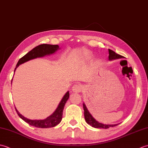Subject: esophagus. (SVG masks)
Here are the masks:
<instances>
[{
  "mask_svg": "<svg viewBox=\"0 0 148 148\" xmlns=\"http://www.w3.org/2000/svg\"><path fill=\"white\" fill-rule=\"evenodd\" d=\"M83 88V87L82 85H81V84H74V85L72 86V90L74 92L79 93L82 91Z\"/></svg>",
  "mask_w": 148,
  "mask_h": 148,
  "instance_id": "1",
  "label": "esophagus"
}]
</instances>
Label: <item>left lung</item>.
<instances>
[{
	"label": "left lung",
	"mask_w": 148,
	"mask_h": 148,
	"mask_svg": "<svg viewBox=\"0 0 148 148\" xmlns=\"http://www.w3.org/2000/svg\"><path fill=\"white\" fill-rule=\"evenodd\" d=\"M109 60H114V59H118V58H123V56L117 54L114 51H113L112 50L109 49ZM83 109H84V118H85V120L88 124L90 125L91 126L94 127V128H108L109 127H113L115 126H117L118 124L116 125H105L100 123L97 121L95 119H94L92 116L90 114L89 111H88L84 103H83Z\"/></svg>",
	"instance_id": "1"
}]
</instances>
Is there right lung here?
<instances>
[{"label":"right lung","instance_id":"add662e5","mask_svg":"<svg viewBox=\"0 0 148 148\" xmlns=\"http://www.w3.org/2000/svg\"><path fill=\"white\" fill-rule=\"evenodd\" d=\"M59 49V46L58 45H47V44H43V45H40L36 46V48L32 49L31 51L29 53H27L25 55H24L23 57H21L18 62L16 67L14 71L19 65L21 64H23L24 62H26L27 61L30 60L34 58H36L38 57H42V56H45L46 55H50L52 53H55L56 51ZM12 83V81H11ZM69 97V92H67L66 93L65 95L63 97L60 103H59L57 109L56 111L53 113V114L49 116V117L45 119H42V120H32V119H27L23 116H22L20 112L18 111V110L15 108L16 111L18 115L23 119V121L27 122V123L32 125V126L36 127L37 128H51L54 127L56 125H57L60 123L62 119V115H63V111H64V107L65 105V103L67 102V100Z\"/></svg>","mask_w":148,"mask_h":148}]
</instances>
